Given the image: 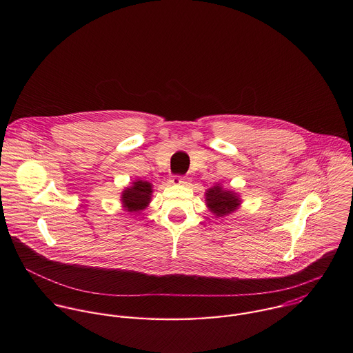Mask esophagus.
Wrapping results in <instances>:
<instances>
[{
	"mask_svg": "<svg viewBox=\"0 0 353 353\" xmlns=\"http://www.w3.org/2000/svg\"><path fill=\"white\" fill-rule=\"evenodd\" d=\"M184 180H185V179H184L183 176H172V179H170V183L177 185V184H184V183H185Z\"/></svg>",
	"mask_w": 353,
	"mask_h": 353,
	"instance_id": "esophagus-1",
	"label": "esophagus"
}]
</instances>
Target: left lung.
I'll return each instance as SVG.
<instances>
[{
	"instance_id": "obj_1",
	"label": "left lung",
	"mask_w": 353,
	"mask_h": 353,
	"mask_svg": "<svg viewBox=\"0 0 353 353\" xmlns=\"http://www.w3.org/2000/svg\"><path fill=\"white\" fill-rule=\"evenodd\" d=\"M205 201L210 211L218 218L234 212L241 203L237 192L226 190L219 184L207 190Z\"/></svg>"
}]
</instances>
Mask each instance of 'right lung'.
Masks as SVG:
<instances>
[{
	"instance_id": "1",
	"label": "right lung",
	"mask_w": 353,
	"mask_h": 353,
	"mask_svg": "<svg viewBox=\"0 0 353 353\" xmlns=\"http://www.w3.org/2000/svg\"><path fill=\"white\" fill-rule=\"evenodd\" d=\"M152 184L143 180H135L121 194V203L125 211L135 214L143 211L152 196Z\"/></svg>"
}]
</instances>
